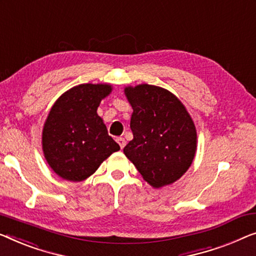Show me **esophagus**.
Instances as JSON below:
<instances>
[{
	"label": "esophagus",
	"instance_id": "34e87169",
	"mask_svg": "<svg viewBox=\"0 0 256 256\" xmlns=\"http://www.w3.org/2000/svg\"><path fill=\"white\" fill-rule=\"evenodd\" d=\"M116 141L118 142V144H120V146L122 150H123V148L125 147V144H126V141H125L124 138H117Z\"/></svg>",
	"mask_w": 256,
	"mask_h": 256
}]
</instances>
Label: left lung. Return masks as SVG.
<instances>
[{"instance_id":"left-lung-1","label":"left lung","mask_w":256,"mask_h":256,"mask_svg":"<svg viewBox=\"0 0 256 256\" xmlns=\"http://www.w3.org/2000/svg\"><path fill=\"white\" fill-rule=\"evenodd\" d=\"M133 112V139L124 154L154 188L178 180L192 164L196 128L182 101L166 88L141 84L124 88Z\"/></svg>"}]
</instances>
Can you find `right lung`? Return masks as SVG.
<instances>
[{
	"label": "right lung",
	"instance_id": "add662e5",
	"mask_svg": "<svg viewBox=\"0 0 256 256\" xmlns=\"http://www.w3.org/2000/svg\"><path fill=\"white\" fill-rule=\"evenodd\" d=\"M112 90L110 84H80L52 106L42 130V150L49 166L64 180H85L120 150L98 115Z\"/></svg>",
	"mask_w": 256,
	"mask_h": 256
}]
</instances>
